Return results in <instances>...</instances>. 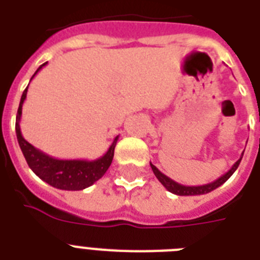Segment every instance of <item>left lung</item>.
<instances>
[{
    "label": "left lung",
    "mask_w": 260,
    "mask_h": 260,
    "mask_svg": "<svg viewBox=\"0 0 260 260\" xmlns=\"http://www.w3.org/2000/svg\"><path fill=\"white\" fill-rule=\"evenodd\" d=\"M244 154V152H243ZM243 154L242 156H240V159H239L238 162L235 163L234 166L231 167V170L226 171L224 175H221L220 178H217L216 181L210 182V183H206V185H201V186H185V185H181V183H178V182L173 181L171 178H169L167 175H165L163 173H160V171L156 169V167L152 165V163H150L151 165V169H152V171H154L155 177L158 178V181L162 183L165 187H166L170 193L173 194H177V196H200V194H206V193H210L212 190L217 189L218 186H221L224 182H226L228 179L231 178V175L236 171V169L239 167V165H240V160H242L243 158Z\"/></svg>",
    "instance_id": "left-lung-1"
}]
</instances>
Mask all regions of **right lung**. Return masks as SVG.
<instances>
[{
    "instance_id": "1",
    "label": "right lung",
    "mask_w": 260,
    "mask_h": 260,
    "mask_svg": "<svg viewBox=\"0 0 260 260\" xmlns=\"http://www.w3.org/2000/svg\"><path fill=\"white\" fill-rule=\"evenodd\" d=\"M39 67L34 77L38 74L43 66ZM32 77V78H34ZM30 78V81H32ZM28 86L24 90V93L20 100V106L16 117V135H17L18 146L21 148L24 158H25L28 166L40 179L47 182L52 187L60 190H83L91 186L94 182H97L102 175L109 169L110 163L113 160L114 147L117 143L118 136H116L109 147V150L102 155L101 158L94 160H85V159H56L54 156L44 154L43 151L38 150L30 143H28L22 138L21 129H20V121H21L22 104L26 98Z\"/></svg>"
}]
</instances>
